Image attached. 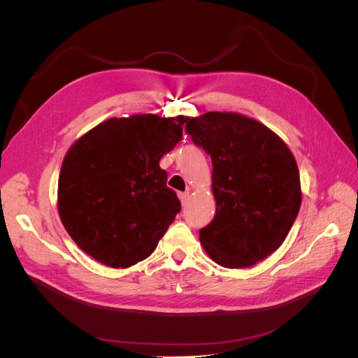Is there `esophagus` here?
<instances>
[{"label": "esophagus", "instance_id": "obj_1", "mask_svg": "<svg viewBox=\"0 0 358 358\" xmlns=\"http://www.w3.org/2000/svg\"><path fill=\"white\" fill-rule=\"evenodd\" d=\"M179 200L182 203V206H187L189 201V192H180L179 194Z\"/></svg>", "mask_w": 358, "mask_h": 358}]
</instances>
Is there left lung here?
Wrapping results in <instances>:
<instances>
[{"label":"left lung","instance_id":"left-lung-1","mask_svg":"<svg viewBox=\"0 0 358 358\" xmlns=\"http://www.w3.org/2000/svg\"><path fill=\"white\" fill-rule=\"evenodd\" d=\"M192 142L212 159L216 212L200 242L216 264L245 268L284 243L301 204L294 155L275 131L234 112L188 117Z\"/></svg>","mask_w":358,"mask_h":358}]
</instances>
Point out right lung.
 <instances>
[{"instance_id":"1","label":"right lung","mask_w":358,"mask_h":358,"mask_svg":"<svg viewBox=\"0 0 358 358\" xmlns=\"http://www.w3.org/2000/svg\"><path fill=\"white\" fill-rule=\"evenodd\" d=\"M187 116L110 117L79 137L64 157L58 213L83 252L113 268L155 251L180 212L161 157L182 138Z\"/></svg>"}]
</instances>
